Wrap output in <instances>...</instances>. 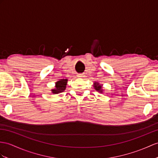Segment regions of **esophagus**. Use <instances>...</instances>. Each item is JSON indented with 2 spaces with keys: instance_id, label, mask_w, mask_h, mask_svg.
<instances>
[{
  "instance_id": "1",
  "label": "esophagus",
  "mask_w": 158,
  "mask_h": 158,
  "mask_svg": "<svg viewBox=\"0 0 158 158\" xmlns=\"http://www.w3.org/2000/svg\"><path fill=\"white\" fill-rule=\"evenodd\" d=\"M77 76H78V78H84V75L82 74H78V75H77Z\"/></svg>"
}]
</instances>
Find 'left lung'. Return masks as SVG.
Instances as JSON below:
<instances>
[{
	"label": "left lung",
	"mask_w": 158,
	"mask_h": 158,
	"mask_svg": "<svg viewBox=\"0 0 158 158\" xmlns=\"http://www.w3.org/2000/svg\"><path fill=\"white\" fill-rule=\"evenodd\" d=\"M93 85H94V88L96 90L98 91V92H101V93H102V92H103L102 84H99V82H94Z\"/></svg>",
	"instance_id": "8db88e82"
}]
</instances>
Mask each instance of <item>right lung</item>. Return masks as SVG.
<instances>
[{"label": "right lung", "instance_id": "1", "mask_svg": "<svg viewBox=\"0 0 158 158\" xmlns=\"http://www.w3.org/2000/svg\"><path fill=\"white\" fill-rule=\"evenodd\" d=\"M68 83V79H61L59 81L56 82V86L54 88L51 90L53 94H59L60 92H64L66 90V85Z\"/></svg>", "mask_w": 158, "mask_h": 158}]
</instances>
